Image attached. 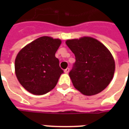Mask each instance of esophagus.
Here are the masks:
<instances>
[{
	"label": "esophagus",
	"mask_w": 129,
	"mask_h": 129,
	"mask_svg": "<svg viewBox=\"0 0 129 129\" xmlns=\"http://www.w3.org/2000/svg\"><path fill=\"white\" fill-rule=\"evenodd\" d=\"M69 70H70V69L68 68H67L66 70H64V73H66V74H68V73H69Z\"/></svg>",
	"instance_id": "1"
}]
</instances>
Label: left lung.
Segmentation results:
<instances>
[{
  "label": "left lung",
  "instance_id": "8db88e82",
  "mask_svg": "<svg viewBox=\"0 0 129 129\" xmlns=\"http://www.w3.org/2000/svg\"><path fill=\"white\" fill-rule=\"evenodd\" d=\"M76 61L69 75L74 87L83 95H97L105 89L113 77L115 64L111 52L90 37L66 40Z\"/></svg>",
  "mask_w": 129,
  "mask_h": 129
}]
</instances>
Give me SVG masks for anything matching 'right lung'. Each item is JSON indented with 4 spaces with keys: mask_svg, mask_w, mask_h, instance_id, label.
I'll list each match as a JSON object with an SVG mask.
<instances>
[{
    "mask_svg": "<svg viewBox=\"0 0 129 129\" xmlns=\"http://www.w3.org/2000/svg\"><path fill=\"white\" fill-rule=\"evenodd\" d=\"M61 43L59 39L44 36L28 43L15 59V74L19 83L32 94L44 95L56 86L63 71L55 53Z\"/></svg>",
    "mask_w": 129,
    "mask_h": 129,
    "instance_id": "1",
    "label": "right lung"
}]
</instances>
